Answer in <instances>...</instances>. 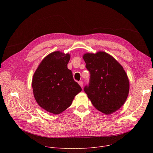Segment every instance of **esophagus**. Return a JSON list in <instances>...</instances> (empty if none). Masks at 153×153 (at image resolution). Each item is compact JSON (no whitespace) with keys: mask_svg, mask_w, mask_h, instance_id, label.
Here are the masks:
<instances>
[{"mask_svg":"<svg viewBox=\"0 0 153 153\" xmlns=\"http://www.w3.org/2000/svg\"><path fill=\"white\" fill-rule=\"evenodd\" d=\"M79 85L82 88V87H83V82H82V81H79Z\"/></svg>","mask_w":153,"mask_h":153,"instance_id":"obj_1","label":"esophagus"}]
</instances>
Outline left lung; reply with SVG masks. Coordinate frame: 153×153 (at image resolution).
I'll return each instance as SVG.
<instances>
[{
	"label": "left lung",
	"instance_id": "1",
	"mask_svg": "<svg viewBox=\"0 0 153 153\" xmlns=\"http://www.w3.org/2000/svg\"><path fill=\"white\" fill-rule=\"evenodd\" d=\"M83 59L90 73V83L84 88L88 97L97 110L105 114L116 111L125 103L129 90L123 68L103 51L85 53Z\"/></svg>",
	"mask_w": 153,
	"mask_h": 153
}]
</instances>
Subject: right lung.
Masks as SVG:
<instances>
[{
    "label": "right lung",
    "mask_w": 153,
    "mask_h": 153,
    "mask_svg": "<svg viewBox=\"0 0 153 153\" xmlns=\"http://www.w3.org/2000/svg\"><path fill=\"white\" fill-rule=\"evenodd\" d=\"M70 59L68 53L53 52L42 60L33 75L32 88L37 103L54 114L67 109L82 91L67 67Z\"/></svg>",
    "instance_id": "right-lung-1"
}]
</instances>
